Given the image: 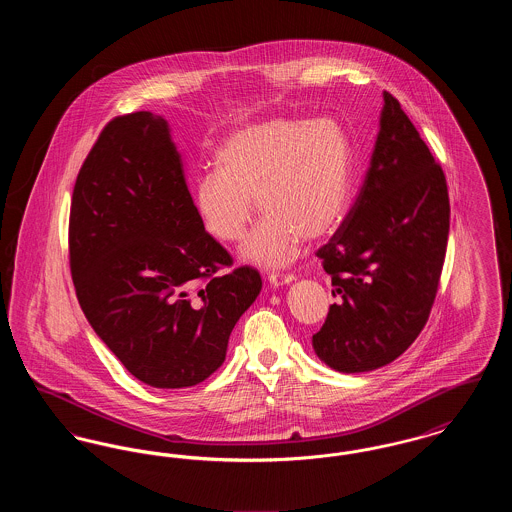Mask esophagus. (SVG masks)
I'll return each mask as SVG.
<instances>
[{"label":"esophagus","mask_w":512,"mask_h":512,"mask_svg":"<svg viewBox=\"0 0 512 512\" xmlns=\"http://www.w3.org/2000/svg\"><path fill=\"white\" fill-rule=\"evenodd\" d=\"M293 280H295V276H293V274H276V272L268 274V282H270V286H272V288L286 286V284H290Z\"/></svg>","instance_id":"34e87169"}]
</instances>
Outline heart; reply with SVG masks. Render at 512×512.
I'll use <instances>...</instances> for the list:
<instances>
[{
	"label": "heart",
	"instance_id": "obj_1",
	"mask_svg": "<svg viewBox=\"0 0 512 512\" xmlns=\"http://www.w3.org/2000/svg\"><path fill=\"white\" fill-rule=\"evenodd\" d=\"M217 159L220 169L195 178V211L213 238L238 242L259 203L267 215L242 247L251 263H292L305 238L328 234L345 211L351 142L336 119L247 124L226 138Z\"/></svg>",
	"mask_w": 512,
	"mask_h": 512
}]
</instances>
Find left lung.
<instances>
[{
    "instance_id": "left-lung-1",
    "label": "left lung",
    "mask_w": 512,
    "mask_h": 512,
    "mask_svg": "<svg viewBox=\"0 0 512 512\" xmlns=\"http://www.w3.org/2000/svg\"><path fill=\"white\" fill-rule=\"evenodd\" d=\"M449 211L445 174L399 101L384 92L363 188L317 251L338 297L313 336L320 361L345 374L368 372L409 349L438 293Z\"/></svg>"
}]
</instances>
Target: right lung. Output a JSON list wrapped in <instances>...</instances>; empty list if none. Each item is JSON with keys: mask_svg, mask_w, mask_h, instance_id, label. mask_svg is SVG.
I'll return each instance as SVG.
<instances>
[{"mask_svg": "<svg viewBox=\"0 0 512 512\" xmlns=\"http://www.w3.org/2000/svg\"><path fill=\"white\" fill-rule=\"evenodd\" d=\"M71 274L94 332L151 388H190L226 357L263 288L255 268L205 232L169 122L138 111L109 122L76 176Z\"/></svg>", "mask_w": 512, "mask_h": 512, "instance_id": "add662e5", "label": "right lung"}]
</instances>
